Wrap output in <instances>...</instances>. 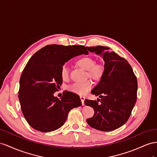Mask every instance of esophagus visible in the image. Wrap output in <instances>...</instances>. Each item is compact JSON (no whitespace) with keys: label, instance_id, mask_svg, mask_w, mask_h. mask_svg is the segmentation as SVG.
I'll use <instances>...</instances> for the list:
<instances>
[{"label":"esophagus","instance_id":"esophagus-1","mask_svg":"<svg viewBox=\"0 0 157 157\" xmlns=\"http://www.w3.org/2000/svg\"><path fill=\"white\" fill-rule=\"evenodd\" d=\"M80 99H81L82 105H84V101H85V97L83 96H80Z\"/></svg>","mask_w":157,"mask_h":157}]
</instances>
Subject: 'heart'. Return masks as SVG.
I'll return each mask as SVG.
<instances>
[{
	"label": "heart",
	"mask_w": 157,
	"mask_h": 157,
	"mask_svg": "<svg viewBox=\"0 0 157 157\" xmlns=\"http://www.w3.org/2000/svg\"><path fill=\"white\" fill-rule=\"evenodd\" d=\"M77 64L83 69L87 70V76L94 79L102 78L105 72V66L101 63H95V60L91 57H83L78 60ZM60 75L62 78L66 80L69 77V67L68 64L62 65ZM93 86L91 80H87L83 82H75L68 87L70 91L83 95L91 90Z\"/></svg>",
	"instance_id": "1"
}]
</instances>
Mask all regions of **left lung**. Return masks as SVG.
I'll list each match as a JSON object with an SVG mask.
<instances>
[{
	"instance_id": "8db88e82",
	"label": "left lung",
	"mask_w": 157,
	"mask_h": 157,
	"mask_svg": "<svg viewBox=\"0 0 157 157\" xmlns=\"http://www.w3.org/2000/svg\"><path fill=\"white\" fill-rule=\"evenodd\" d=\"M87 48L102 55L105 62L103 75L91 91L93 95H98L101 100L84 101L85 105L95 111L93 117L87 119V122L98 130L113 131L123 126L131 115L137 101V78L128 62L114 51H108L109 47Z\"/></svg>"
}]
</instances>
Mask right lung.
Returning a JSON list of instances; mask_svg holds the SVG:
<instances>
[{
  "label": "right lung",
  "mask_w": 157,
  "mask_h": 157,
  "mask_svg": "<svg viewBox=\"0 0 157 157\" xmlns=\"http://www.w3.org/2000/svg\"><path fill=\"white\" fill-rule=\"evenodd\" d=\"M83 53L88 51L82 45L49 44L31 57L21 75L18 91L22 113L30 126L41 132L56 130L71 109L82 105L74 93L64 91L60 99L54 93L62 83V65Z\"/></svg>",
  "instance_id": "obj_1"
}]
</instances>
